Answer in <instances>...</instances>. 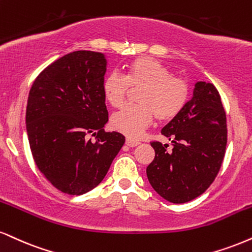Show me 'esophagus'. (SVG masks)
Masks as SVG:
<instances>
[{"label": "esophagus", "instance_id": "obj_1", "mask_svg": "<svg viewBox=\"0 0 252 252\" xmlns=\"http://www.w3.org/2000/svg\"><path fill=\"white\" fill-rule=\"evenodd\" d=\"M139 144H140V142L133 140V139H129V138L126 139V145L128 146V147H135V146H138Z\"/></svg>", "mask_w": 252, "mask_h": 252}]
</instances>
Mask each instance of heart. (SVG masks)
<instances>
[{
  "instance_id": "1",
  "label": "heart",
  "mask_w": 252,
  "mask_h": 252,
  "mask_svg": "<svg viewBox=\"0 0 252 252\" xmlns=\"http://www.w3.org/2000/svg\"><path fill=\"white\" fill-rule=\"evenodd\" d=\"M129 86L141 89L139 105H127L111 117L114 131L128 138H138L151 125L154 116L159 121L175 118L188 100V84L173 76V71L151 57H139L128 65L126 76L116 72L102 80V94L111 106L119 107L125 101Z\"/></svg>"
}]
</instances>
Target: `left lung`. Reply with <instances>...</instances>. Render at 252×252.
<instances>
[{"label":"left lung","instance_id":"8db88e82","mask_svg":"<svg viewBox=\"0 0 252 252\" xmlns=\"http://www.w3.org/2000/svg\"><path fill=\"white\" fill-rule=\"evenodd\" d=\"M161 133L172 142H152L155 158L148 164L151 186L172 203H185L207 190L219 173L226 146V117L212 83L197 82L192 97Z\"/></svg>","mask_w":252,"mask_h":252}]
</instances>
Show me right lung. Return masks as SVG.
Wrapping results in <instances>:
<instances>
[{
    "mask_svg": "<svg viewBox=\"0 0 252 252\" xmlns=\"http://www.w3.org/2000/svg\"><path fill=\"white\" fill-rule=\"evenodd\" d=\"M106 66L100 52L73 51L45 67L30 89L26 124L31 153L46 180L65 194L97 187L125 144L121 133L104 131Z\"/></svg>",
    "mask_w": 252,
    "mask_h": 252,
    "instance_id": "obj_1",
    "label": "right lung"
}]
</instances>
